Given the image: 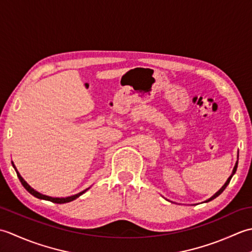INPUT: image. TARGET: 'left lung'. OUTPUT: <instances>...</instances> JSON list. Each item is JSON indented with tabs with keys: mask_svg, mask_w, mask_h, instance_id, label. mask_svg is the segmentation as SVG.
<instances>
[{
	"mask_svg": "<svg viewBox=\"0 0 252 252\" xmlns=\"http://www.w3.org/2000/svg\"><path fill=\"white\" fill-rule=\"evenodd\" d=\"M237 165H238V155H237V161H236V163H235V167H234V169H233V172H232V174H231V176H229V178L227 179V181L225 182V184H224L222 187H221V189H219L217 192H216V194L215 195H213L212 197H210V198H209V199H207L205 202H208V201H210V200H212V199H215V198H217L219 195H220V194H222V192H223V190L224 189H226V186L228 185V183H229V181H231V179L233 178V175L235 174V172H236V170H237ZM171 202H172V201H171Z\"/></svg>",
	"mask_w": 252,
	"mask_h": 252,
	"instance_id": "8db88e82",
	"label": "left lung"
}]
</instances>
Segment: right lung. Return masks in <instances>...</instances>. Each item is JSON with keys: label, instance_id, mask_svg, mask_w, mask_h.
I'll return each instance as SVG.
<instances>
[{"label": "right lung", "instance_id": "obj_1", "mask_svg": "<svg viewBox=\"0 0 252 252\" xmlns=\"http://www.w3.org/2000/svg\"><path fill=\"white\" fill-rule=\"evenodd\" d=\"M12 164H13V167H14V169H15V171H16V173H17V176H18V179H19V181L21 182V184H23V186L25 187V189L28 190L31 195H33L34 197H36V198H39V199H44V200H49V201H52V202H55V203H66V202H70V201H72V200H74V199H77L78 197H80L81 196L82 194H84L85 191H87L89 189H84V190H82V191H80V192H78V194H76V195H72V196H68V197H52V196H47V195H43V194H41V192H39L37 190H35L34 189H32V187L27 183V182L24 180V178L23 176H21L20 174H19V172L17 171V169H16V167H15V164H14V162L12 161Z\"/></svg>", "mask_w": 252, "mask_h": 252}]
</instances>
